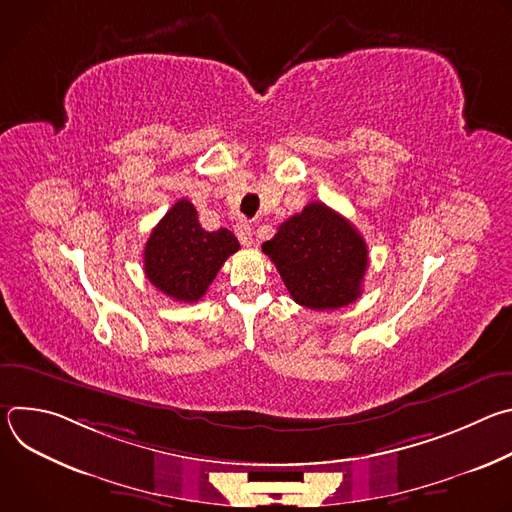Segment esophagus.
Wrapping results in <instances>:
<instances>
[{"mask_svg":"<svg viewBox=\"0 0 512 512\" xmlns=\"http://www.w3.org/2000/svg\"><path fill=\"white\" fill-rule=\"evenodd\" d=\"M235 235H237V239H239V243L243 247H251L253 245V227L249 223H239L235 227Z\"/></svg>","mask_w":512,"mask_h":512,"instance_id":"1","label":"esophagus"}]
</instances>
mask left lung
I'll list each match as a JSON object with an SVG mask.
<instances>
[{
  "mask_svg": "<svg viewBox=\"0 0 512 512\" xmlns=\"http://www.w3.org/2000/svg\"><path fill=\"white\" fill-rule=\"evenodd\" d=\"M289 296L310 310L352 304L362 289L369 249L354 225L324 202H310L263 243Z\"/></svg>",
  "mask_w": 512,
  "mask_h": 512,
  "instance_id": "1",
  "label": "left lung"
}]
</instances>
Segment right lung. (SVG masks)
Masks as SVG:
<instances>
[{
  "label": "right lung",
  "mask_w": 512,
  "mask_h": 512,
  "mask_svg": "<svg viewBox=\"0 0 512 512\" xmlns=\"http://www.w3.org/2000/svg\"><path fill=\"white\" fill-rule=\"evenodd\" d=\"M237 251L239 241L229 229L204 231L196 208L182 198L145 243V275L168 298L192 304L206 294L218 269Z\"/></svg>",
  "instance_id": "add662e5"
}]
</instances>
